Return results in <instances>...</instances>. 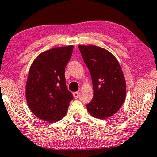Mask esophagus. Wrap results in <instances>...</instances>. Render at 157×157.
Masks as SVG:
<instances>
[{
	"mask_svg": "<svg viewBox=\"0 0 157 157\" xmlns=\"http://www.w3.org/2000/svg\"><path fill=\"white\" fill-rule=\"evenodd\" d=\"M80 92L79 91H77V92H75L73 93V96H74V97L75 98H78L79 96H80Z\"/></svg>",
	"mask_w": 157,
	"mask_h": 157,
	"instance_id": "1",
	"label": "esophagus"
}]
</instances>
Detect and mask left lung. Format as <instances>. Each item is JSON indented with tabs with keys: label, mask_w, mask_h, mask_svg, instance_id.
<instances>
[{
	"label": "left lung",
	"mask_w": 157,
	"mask_h": 157,
	"mask_svg": "<svg viewBox=\"0 0 157 157\" xmlns=\"http://www.w3.org/2000/svg\"><path fill=\"white\" fill-rule=\"evenodd\" d=\"M92 78L93 98L86 105L91 116L106 119L117 113L126 98V82L116 57L96 45H79Z\"/></svg>",
	"instance_id": "1"
}]
</instances>
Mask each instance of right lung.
<instances>
[{
	"label": "right lung",
	"instance_id": "right-lung-1",
	"mask_svg": "<svg viewBox=\"0 0 157 157\" xmlns=\"http://www.w3.org/2000/svg\"><path fill=\"white\" fill-rule=\"evenodd\" d=\"M73 48L68 45L44 51L29 68L26 99L31 112L41 120L55 122L67 114L73 96L67 88L64 73Z\"/></svg>",
	"mask_w": 157,
	"mask_h": 157
}]
</instances>
